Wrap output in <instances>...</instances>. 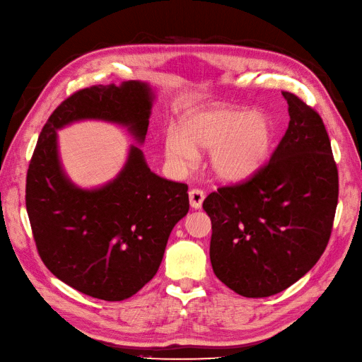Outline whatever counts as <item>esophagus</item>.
<instances>
[{
	"instance_id": "1",
	"label": "esophagus",
	"mask_w": 362,
	"mask_h": 362,
	"mask_svg": "<svg viewBox=\"0 0 362 362\" xmlns=\"http://www.w3.org/2000/svg\"><path fill=\"white\" fill-rule=\"evenodd\" d=\"M189 199H190V205L194 210H199L202 206V202L205 199V193L199 189H193L189 192Z\"/></svg>"
}]
</instances>
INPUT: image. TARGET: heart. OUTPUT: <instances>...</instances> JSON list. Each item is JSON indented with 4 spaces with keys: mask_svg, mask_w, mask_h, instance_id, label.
<instances>
[{
    "mask_svg": "<svg viewBox=\"0 0 362 362\" xmlns=\"http://www.w3.org/2000/svg\"><path fill=\"white\" fill-rule=\"evenodd\" d=\"M273 141L269 119L246 108L216 107L193 113L180 125V133L164 134V156L173 168L184 170L210 152V169L226 182L245 181L266 163Z\"/></svg>",
    "mask_w": 362,
    "mask_h": 362,
    "instance_id": "obj_1",
    "label": "heart"
}]
</instances>
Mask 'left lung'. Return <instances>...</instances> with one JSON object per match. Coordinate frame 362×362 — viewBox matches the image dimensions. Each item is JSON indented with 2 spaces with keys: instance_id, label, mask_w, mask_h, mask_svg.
Here are the masks:
<instances>
[{
  "instance_id": "obj_1",
  "label": "left lung",
  "mask_w": 362,
  "mask_h": 362,
  "mask_svg": "<svg viewBox=\"0 0 362 362\" xmlns=\"http://www.w3.org/2000/svg\"><path fill=\"white\" fill-rule=\"evenodd\" d=\"M290 124L267 166L221 187L202 206L211 218L214 275L245 298H269L308 273L329 242L338 172L322 117L282 92Z\"/></svg>"
}]
</instances>
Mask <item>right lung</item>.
Wrapping results in <instances>:
<instances>
[{
	"mask_svg": "<svg viewBox=\"0 0 362 362\" xmlns=\"http://www.w3.org/2000/svg\"><path fill=\"white\" fill-rule=\"evenodd\" d=\"M154 100L156 90L136 80L76 92L52 112L30 161L25 205L43 264L95 299H128L154 278L173 226L189 213V187L151 172L134 145L112 181L78 187L62 166L57 131L104 120L141 145Z\"/></svg>",
	"mask_w": 362,
	"mask_h": 362,
	"instance_id": "right-lung-1",
	"label": "right lung"
}]
</instances>
